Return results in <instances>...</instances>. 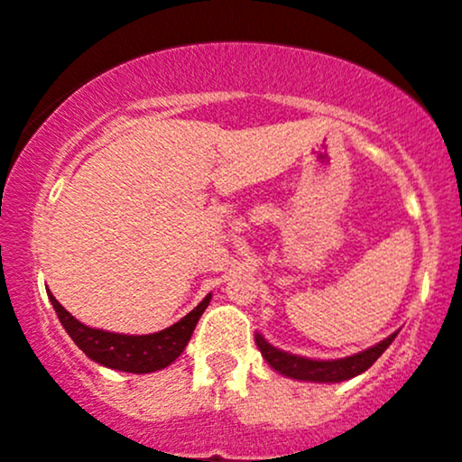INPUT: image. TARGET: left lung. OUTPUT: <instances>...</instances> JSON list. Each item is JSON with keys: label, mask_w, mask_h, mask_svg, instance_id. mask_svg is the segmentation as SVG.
<instances>
[{"label": "left lung", "mask_w": 462, "mask_h": 462, "mask_svg": "<svg viewBox=\"0 0 462 462\" xmlns=\"http://www.w3.org/2000/svg\"><path fill=\"white\" fill-rule=\"evenodd\" d=\"M395 337L397 332L386 337L378 346L365 349V352L337 360H312L298 356V354L282 352V349L273 347L272 343L264 341L261 334H256V346L261 349L263 358L269 363V367H273L278 374L286 375V378L304 380V383H343V380H349L367 371L375 360L383 356V352L393 343Z\"/></svg>", "instance_id": "obj_1"}]
</instances>
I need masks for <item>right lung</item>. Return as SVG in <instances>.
Masks as SVG:
<instances>
[{
    "mask_svg": "<svg viewBox=\"0 0 462 462\" xmlns=\"http://www.w3.org/2000/svg\"><path fill=\"white\" fill-rule=\"evenodd\" d=\"M47 295H50V301L54 306L62 328H65L69 337L73 338V343L88 358L108 369L128 371V374H152V371L164 369L167 365H171L184 352V347L190 341V334L198 326L201 312L206 310L210 301L208 293L189 315H184L173 326L164 328L161 332L136 334L134 337V334H116L84 326L71 312L62 309L60 301L50 291H47Z\"/></svg>",
    "mask_w": 462,
    "mask_h": 462,
    "instance_id": "1",
    "label": "right lung"
}]
</instances>
